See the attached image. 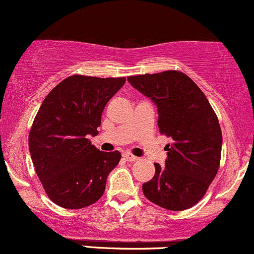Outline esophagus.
Returning <instances> with one entry per match:
<instances>
[{
	"instance_id": "esophagus-1",
	"label": "esophagus",
	"mask_w": 254,
	"mask_h": 254,
	"mask_svg": "<svg viewBox=\"0 0 254 254\" xmlns=\"http://www.w3.org/2000/svg\"><path fill=\"white\" fill-rule=\"evenodd\" d=\"M123 158H124L127 161H129V163H133V161H136L138 159L137 157H135V155L131 154V153H124V154H123Z\"/></svg>"
}]
</instances>
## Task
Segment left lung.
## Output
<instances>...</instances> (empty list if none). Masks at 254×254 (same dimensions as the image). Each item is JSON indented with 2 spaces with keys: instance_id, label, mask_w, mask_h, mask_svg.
I'll list each match as a JSON object with an SVG mask.
<instances>
[{
  "instance_id": "obj_1",
  "label": "left lung",
  "mask_w": 254,
  "mask_h": 254,
  "mask_svg": "<svg viewBox=\"0 0 254 254\" xmlns=\"http://www.w3.org/2000/svg\"><path fill=\"white\" fill-rule=\"evenodd\" d=\"M133 88L158 107L166 144L165 168L155 163V175L143 183L144 196L170 211H183L200 201L216 177L221 163L222 130L207 97L181 71L127 77Z\"/></svg>"
}]
</instances>
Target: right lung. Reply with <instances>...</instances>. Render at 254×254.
I'll return each instance as SVG.
<instances>
[{
    "label": "right lung",
    "mask_w": 254,
    "mask_h": 254,
    "mask_svg": "<svg viewBox=\"0 0 254 254\" xmlns=\"http://www.w3.org/2000/svg\"><path fill=\"white\" fill-rule=\"evenodd\" d=\"M125 79L73 74L42 102L29 133V148L44 191L60 207L78 210L104 195L108 175L122 154L101 152L88 137L99 133L105 106Z\"/></svg>",
    "instance_id": "add662e5"
}]
</instances>
